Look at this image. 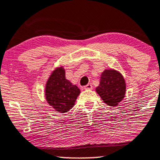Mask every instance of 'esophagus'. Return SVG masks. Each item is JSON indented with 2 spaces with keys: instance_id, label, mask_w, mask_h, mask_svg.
I'll return each mask as SVG.
<instances>
[{
  "instance_id": "1",
  "label": "esophagus",
  "mask_w": 160,
  "mask_h": 160,
  "mask_svg": "<svg viewBox=\"0 0 160 160\" xmlns=\"http://www.w3.org/2000/svg\"><path fill=\"white\" fill-rule=\"evenodd\" d=\"M84 88L85 89H88V90H91V89L93 88V86H92V85H91V83H89L88 85H86V86H84Z\"/></svg>"
}]
</instances>
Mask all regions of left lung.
Segmentation results:
<instances>
[{"instance_id":"8db88e82","label":"left lung","mask_w":160,"mask_h":160,"mask_svg":"<svg viewBox=\"0 0 160 160\" xmlns=\"http://www.w3.org/2000/svg\"><path fill=\"white\" fill-rule=\"evenodd\" d=\"M96 91L108 105L117 106L126 93L124 78L116 70L106 69L102 73L99 86L97 87Z\"/></svg>"}]
</instances>
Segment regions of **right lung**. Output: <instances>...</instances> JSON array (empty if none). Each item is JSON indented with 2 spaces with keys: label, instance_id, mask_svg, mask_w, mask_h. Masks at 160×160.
<instances>
[{
  "label": "right lung",
  "instance_id": "right-lung-1",
  "mask_svg": "<svg viewBox=\"0 0 160 160\" xmlns=\"http://www.w3.org/2000/svg\"><path fill=\"white\" fill-rule=\"evenodd\" d=\"M80 93L78 87L66 79L62 67L56 68L47 81L46 100L58 112H67L72 109Z\"/></svg>",
  "mask_w": 160,
  "mask_h": 160
}]
</instances>
